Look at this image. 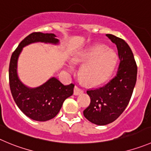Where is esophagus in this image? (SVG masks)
<instances>
[{"label":"esophagus","instance_id":"1","mask_svg":"<svg viewBox=\"0 0 151 151\" xmlns=\"http://www.w3.org/2000/svg\"><path fill=\"white\" fill-rule=\"evenodd\" d=\"M84 92V90L82 89H81L80 87H78V86H75L74 87V95L75 96H78V95L81 94V93Z\"/></svg>","mask_w":151,"mask_h":151}]
</instances>
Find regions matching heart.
Listing matches in <instances>:
<instances>
[{
    "mask_svg": "<svg viewBox=\"0 0 151 151\" xmlns=\"http://www.w3.org/2000/svg\"><path fill=\"white\" fill-rule=\"evenodd\" d=\"M76 61H87L81 68V78L88 84H98L105 81L113 73L116 55L106 46L95 45L78 55Z\"/></svg>",
    "mask_w": 151,
    "mask_h": 151,
    "instance_id": "obj_1",
    "label": "heart"
}]
</instances>
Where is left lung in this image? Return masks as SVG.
Segmentation results:
<instances>
[{
    "label": "left lung",
    "mask_w": 151,
    "mask_h": 151,
    "mask_svg": "<svg viewBox=\"0 0 151 151\" xmlns=\"http://www.w3.org/2000/svg\"><path fill=\"white\" fill-rule=\"evenodd\" d=\"M106 35L116 45L120 63L116 75L108 83L87 91L90 104L83 113L87 120L98 125L113 122L124 112L131 99L137 77V65L128 44L111 34Z\"/></svg>",
    "instance_id": "left-lung-1"
}]
</instances>
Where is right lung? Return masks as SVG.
Wrapping results in <instances>:
<instances>
[{
    "mask_svg": "<svg viewBox=\"0 0 151 151\" xmlns=\"http://www.w3.org/2000/svg\"><path fill=\"white\" fill-rule=\"evenodd\" d=\"M55 37L52 33L32 32L20 43L10 59L9 80L12 97L20 110L35 121L44 122L55 117L61 110L64 100L73 95L75 85H64L53 77L37 88H29L18 78L17 61L24 47L38 41L58 44V40Z\"/></svg>",
    "mask_w": 151,
    "mask_h": 151,
    "instance_id": "obj_1",
    "label": "right lung"
}]
</instances>
